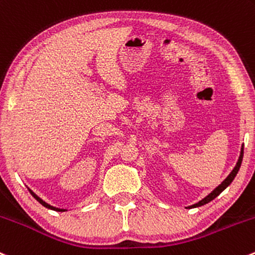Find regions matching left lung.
<instances>
[{
	"label": "left lung",
	"instance_id": "left-lung-1",
	"mask_svg": "<svg viewBox=\"0 0 255 255\" xmlns=\"http://www.w3.org/2000/svg\"><path fill=\"white\" fill-rule=\"evenodd\" d=\"M242 159H243V146H242V149H241L240 159H238V161H237V163H236V166H235L234 170H232V172L230 173V175L226 177V179H225V181L222 182V183L220 184V186L216 187V188L214 189V191L211 192L210 194L206 195L204 199H202V200H200V202H198L197 204L192 205V208H198V206H202V205H204V204H208L209 202H211V200H213V199H215V198L218 197V195H219L220 193H221L222 191H224V189H226L227 187H229L230 184H231V182L235 179L236 175H237L238 170H240V167H241V163H242Z\"/></svg>",
	"mask_w": 255,
	"mask_h": 255
}]
</instances>
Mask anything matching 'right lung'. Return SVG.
I'll use <instances>...</instances> for the list:
<instances>
[{"instance_id":"1","label":"right lung","mask_w":255,"mask_h":255,"mask_svg":"<svg viewBox=\"0 0 255 255\" xmlns=\"http://www.w3.org/2000/svg\"><path fill=\"white\" fill-rule=\"evenodd\" d=\"M30 193H31V195H33V197L35 198V199L37 200V202H39L40 204H41V205H44L45 208H47V209H51V210H56V211H64V209H58V208H55V206H51V205L47 204V203H45L44 200H42V199H40V198L37 197V195L35 194V193H33V192H31V191H30Z\"/></svg>"}]
</instances>
